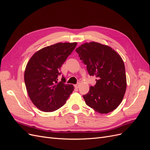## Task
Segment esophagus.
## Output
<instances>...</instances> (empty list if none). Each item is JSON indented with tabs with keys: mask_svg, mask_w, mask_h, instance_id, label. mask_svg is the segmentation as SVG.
<instances>
[{
	"mask_svg": "<svg viewBox=\"0 0 150 150\" xmlns=\"http://www.w3.org/2000/svg\"><path fill=\"white\" fill-rule=\"evenodd\" d=\"M79 86H80V84H79V83H78V84H75V85H74V87H75V88L78 89V88H79Z\"/></svg>",
	"mask_w": 150,
	"mask_h": 150,
	"instance_id": "obj_1",
	"label": "esophagus"
}]
</instances>
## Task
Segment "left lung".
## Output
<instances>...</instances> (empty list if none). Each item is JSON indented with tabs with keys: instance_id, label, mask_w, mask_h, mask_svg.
<instances>
[{
	"instance_id": "8db88e82",
	"label": "left lung",
	"mask_w": 150,
	"mask_h": 150,
	"mask_svg": "<svg viewBox=\"0 0 150 150\" xmlns=\"http://www.w3.org/2000/svg\"><path fill=\"white\" fill-rule=\"evenodd\" d=\"M76 51L87 66L89 75L97 78L96 84L83 96L86 104L101 114L115 110L122 102L126 89L122 59L110 46L96 42L83 43Z\"/></svg>"
}]
</instances>
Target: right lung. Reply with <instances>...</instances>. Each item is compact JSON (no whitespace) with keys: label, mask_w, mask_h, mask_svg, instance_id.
<instances>
[{"label":"right lung","mask_w":150,"mask_h":150,"mask_svg":"<svg viewBox=\"0 0 150 150\" xmlns=\"http://www.w3.org/2000/svg\"><path fill=\"white\" fill-rule=\"evenodd\" d=\"M77 42H59L35 52L26 65L24 81L28 96L39 110L52 112L66 103L74 86L58 81L62 65L75 49Z\"/></svg>","instance_id":"obj_1"}]
</instances>
